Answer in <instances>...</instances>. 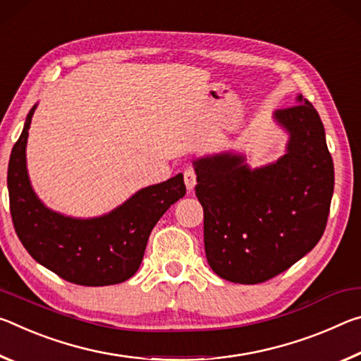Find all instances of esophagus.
<instances>
[{
	"mask_svg": "<svg viewBox=\"0 0 361 361\" xmlns=\"http://www.w3.org/2000/svg\"><path fill=\"white\" fill-rule=\"evenodd\" d=\"M184 180H185L187 190L192 192L195 184H197V174H195V171L192 168H185V171H184Z\"/></svg>",
	"mask_w": 361,
	"mask_h": 361,
	"instance_id": "34e87169",
	"label": "esophagus"
}]
</instances>
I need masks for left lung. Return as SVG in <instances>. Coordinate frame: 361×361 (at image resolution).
Segmentation results:
<instances>
[{"label": "left lung", "instance_id": "obj_1", "mask_svg": "<svg viewBox=\"0 0 361 361\" xmlns=\"http://www.w3.org/2000/svg\"><path fill=\"white\" fill-rule=\"evenodd\" d=\"M275 111L289 133L279 161L251 169L243 155L193 161L204 211V252L221 279L267 281L312 251L326 227L334 164L323 123L309 100Z\"/></svg>", "mask_w": 361, "mask_h": 361}]
</instances>
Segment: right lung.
Wrapping results in <instances>:
<instances>
[{"label":"right lung","mask_w":361,"mask_h":361,"mask_svg":"<svg viewBox=\"0 0 361 361\" xmlns=\"http://www.w3.org/2000/svg\"><path fill=\"white\" fill-rule=\"evenodd\" d=\"M37 105L11 152L8 190L16 233L35 261L81 286L123 283L137 271L147 241L164 212L185 195L184 176L139 190L126 203L94 219L59 214L39 202L27 173L25 147Z\"/></svg>","instance_id":"obj_1"}]
</instances>
